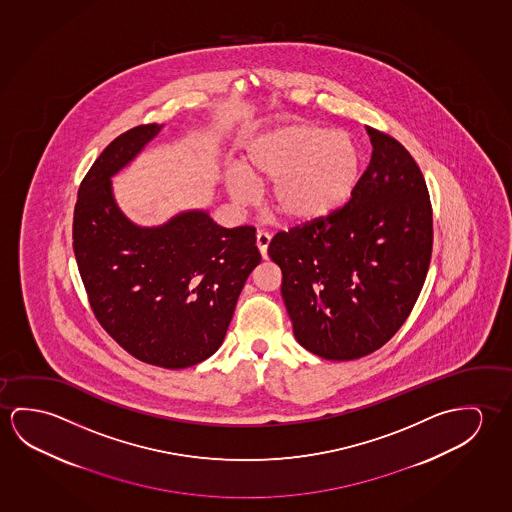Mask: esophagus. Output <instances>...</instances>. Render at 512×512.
Instances as JSON below:
<instances>
[{
    "label": "esophagus",
    "instance_id": "esophagus-1",
    "mask_svg": "<svg viewBox=\"0 0 512 512\" xmlns=\"http://www.w3.org/2000/svg\"><path fill=\"white\" fill-rule=\"evenodd\" d=\"M268 244H270V235L265 233V231H260V233L256 235V245H258L260 254L265 258V260H267Z\"/></svg>",
    "mask_w": 512,
    "mask_h": 512
}]
</instances>
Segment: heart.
Listing matches in <instances>:
<instances>
[{
  "mask_svg": "<svg viewBox=\"0 0 512 512\" xmlns=\"http://www.w3.org/2000/svg\"><path fill=\"white\" fill-rule=\"evenodd\" d=\"M363 155L354 138L309 122L261 131L245 146L242 171H231L236 203L258 199L256 183H272L270 206L284 222L306 226L331 219L356 194Z\"/></svg>",
  "mask_w": 512,
  "mask_h": 512,
  "instance_id": "b5f03b06",
  "label": "heart"
}]
</instances>
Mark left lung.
Here are the masks:
<instances>
[{"instance_id": "obj_1", "label": "left lung", "mask_w": 512, "mask_h": 512, "mask_svg": "<svg viewBox=\"0 0 512 512\" xmlns=\"http://www.w3.org/2000/svg\"><path fill=\"white\" fill-rule=\"evenodd\" d=\"M372 158L350 203L331 219L279 231L268 256L304 349L350 361L381 349L409 317L432 254L422 171L398 140L366 126Z\"/></svg>"}]
</instances>
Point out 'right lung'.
Masks as SVG:
<instances>
[{
  "mask_svg": "<svg viewBox=\"0 0 512 512\" xmlns=\"http://www.w3.org/2000/svg\"><path fill=\"white\" fill-rule=\"evenodd\" d=\"M115 138L83 178L73 247L90 308L122 349L149 365L188 368L219 349L238 295L261 254L252 226L220 228L208 211H181L142 228L115 203L112 176L162 131Z\"/></svg>",
  "mask_w": 512,
  "mask_h": 512,
  "instance_id": "obj_1",
  "label": "right lung"
}]
</instances>
